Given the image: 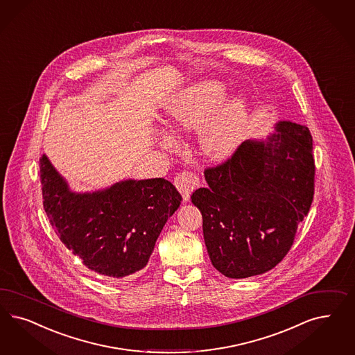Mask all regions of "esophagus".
I'll return each mask as SVG.
<instances>
[{"instance_id": "esophagus-1", "label": "esophagus", "mask_w": 355, "mask_h": 355, "mask_svg": "<svg viewBox=\"0 0 355 355\" xmlns=\"http://www.w3.org/2000/svg\"><path fill=\"white\" fill-rule=\"evenodd\" d=\"M201 185L198 175L192 171L179 172L175 178V187L183 196L184 201H189L191 195Z\"/></svg>"}]
</instances>
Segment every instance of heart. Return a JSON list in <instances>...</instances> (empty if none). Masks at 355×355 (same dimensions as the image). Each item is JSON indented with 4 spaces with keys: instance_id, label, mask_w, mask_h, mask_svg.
Instances as JSON below:
<instances>
[{
    "instance_id": "1",
    "label": "heart",
    "mask_w": 355,
    "mask_h": 355,
    "mask_svg": "<svg viewBox=\"0 0 355 355\" xmlns=\"http://www.w3.org/2000/svg\"><path fill=\"white\" fill-rule=\"evenodd\" d=\"M227 89L219 80L197 83L170 111L171 130L180 133L200 129L206 124L201 135V145L206 154L214 159H225L238 149L248 123V105L238 98L225 104ZM221 110H219L218 108ZM166 148H171V138H164Z\"/></svg>"
}]
</instances>
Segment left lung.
Instances as JSON below:
<instances>
[{
	"mask_svg": "<svg viewBox=\"0 0 355 355\" xmlns=\"http://www.w3.org/2000/svg\"><path fill=\"white\" fill-rule=\"evenodd\" d=\"M266 142L245 141L205 170L206 188L192 195L202 214L213 266L229 278L263 275L290 251L315 195L309 128L290 121Z\"/></svg>",
	"mask_w": 355,
	"mask_h": 355,
	"instance_id": "8db88e82",
	"label": "left lung"
}]
</instances>
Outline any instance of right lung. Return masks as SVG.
<instances>
[{"instance_id":"right-lung-1","label":"right lung","mask_w":355,"mask_h":355,"mask_svg":"<svg viewBox=\"0 0 355 355\" xmlns=\"http://www.w3.org/2000/svg\"><path fill=\"white\" fill-rule=\"evenodd\" d=\"M39 166L43 206L60 241L87 269L111 279L148 265L160 231L182 202L176 188L162 178L77 195L46 155Z\"/></svg>"}]
</instances>
